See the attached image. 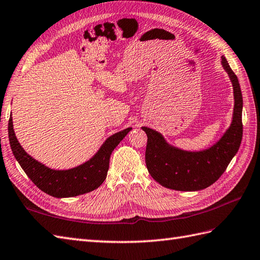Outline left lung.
Wrapping results in <instances>:
<instances>
[{
  "label": "left lung",
  "mask_w": 260,
  "mask_h": 260,
  "mask_svg": "<svg viewBox=\"0 0 260 260\" xmlns=\"http://www.w3.org/2000/svg\"><path fill=\"white\" fill-rule=\"evenodd\" d=\"M221 64L233 83L234 115L224 136L212 147L202 152H187L171 146L158 132L142 127L147 135L145 160L148 173L166 188L182 191L207 188L221 176L238 152L243 138V95L238 78L224 56Z\"/></svg>",
  "instance_id": "obj_1"
}]
</instances>
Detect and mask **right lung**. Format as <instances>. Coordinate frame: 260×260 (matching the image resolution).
<instances>
[{"label":"right lung","mask_w":260,"mask_h":260,"mask_svg":"<svg viewBox=\"0 0 260 260\" xmlns=\"http://www.w3.org/2000/svg\"><path fill=\"white\" fill-rule=\"evenodd\" d=\"M132 127L108 137L99 152L84 164L68 171H55L41 164L22 148L13 129L12 116L9 119V140L16 160L32 182L53 197H74L92 191L104 182L110 167L111 154Z\"/></svg>","instance_id":"right-lung-1"}]
</instances>
